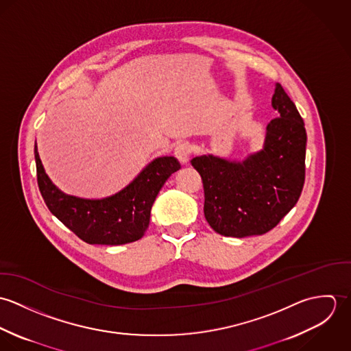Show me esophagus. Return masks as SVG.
I'll list each match as a JSON object with an SVG mask.
<instances>
[{
  "instance_id": "1",
  "label": "esophagus",
  "mask_w": 351,
  "mask_h": 351,
  "mask_svg": "<svg viewBox=\"0 0 351 351\" xmlns=\"http://www.w3.org/2000/svg\"><path fill=\"white\" fill-rule=\"evenodd\" d=\"M191 152H192V150H191V146L188 143H181L176 147L174 155L182 165H186L191 159Z\"/></svg>"
}]
</instances>
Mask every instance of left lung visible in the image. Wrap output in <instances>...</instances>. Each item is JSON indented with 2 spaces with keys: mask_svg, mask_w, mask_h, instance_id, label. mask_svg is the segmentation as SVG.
I'll return each instance as SVG.
<instances>
[{
  "mask_svg": "<svg viewBox=\"0 0 351 351\" xmlns=\"http://www.w3.org/2000/svg\"><path fill=\"white\" fill-rule=\"evenodd\" d=\"M271 106L280 117L267 124L262 150L242 160L213 154L191 160L202 178L205 219L220 235L266 234L300 197L305 178L304 121L280 84H276Z\"/></svg>",
  "mask_w": 351,
  "mask_h": 351,
  "instance_id": "1",
  "label": "left lung"
}]
</instances>
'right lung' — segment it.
<instances>
[{"label": "right lung", "mask_w": 351, "mask_h": 351, "mask_svg": "<svg viewBox=\"0 0 351 351\" xmlns=\"http://www.w3.org/2000/svg\"><path fill=\"white\" fill-rule=\"evenodd\" d=\"M38 185L51 213L89 245L117 246L139 241L150 223L151 206L167 178L181 169L174 156H159L120 192L104 199L63 193L47 176L35 143Z\"/></svg>", "instance_id": "add662e5"}]
</instances>
